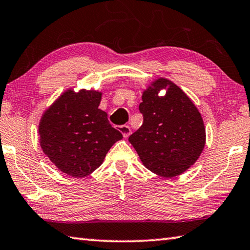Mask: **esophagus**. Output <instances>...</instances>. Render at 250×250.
<instances>
[{"mask_svg":"<svg viewBox=\"0 0 250 250\" xmlns=\"http://www.w3.org/2000/svg\"><path fill=\"white\" fill-rule=\"evenodd\" d=\"M118 130H120V132L123 134V136H124L125 138L128 137L129 135H130V133H132V129H130V127H129L128 125H122V126H120V127H118Z\"/></svg>","mask_w":250,"mask_h":250,"instance_id":"1","label":"esophagus"}]
</instances>
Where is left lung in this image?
Masks as SVG:
<instances>
[{
	"label": "left lung",
	"mask_w": 250,
	"mask_h": 250,
	"mask_svg": "<svg viewBox=\"0 0 250 250\" xmlns=\"http://www.w3.org/2000/svg\"><path fill=\"white\" fill-rule=\"evenodd\" d=\"M166 93L159 96L160 90ZM144 123L128 141L143 165L163 178L187 171L202 154L205 126L201 113L177 84L158 78L143 92Z\"/></svg>",
	"instance_id": "left-lung-1"
}]
</instances>
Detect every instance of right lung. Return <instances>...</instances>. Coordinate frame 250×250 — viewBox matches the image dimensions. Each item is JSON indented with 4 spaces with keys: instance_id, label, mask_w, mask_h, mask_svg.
Masks as SVG:
<instances>
[{
    "instance_id": "right-lung-1",
    "label": "right lung",
    "mask_w": 250,
    "mask_h": 250,
    "mask_svg": "<svg viewBox=\"0 0 250 250\" xmlns=\"http://www.w3.org/2000/svg\"><path fill=\"white\" fill-rule=\"evenodd\" d=\"M102 92L68 89L43 112L39 144L60 171L83 178L98 169L114 144L123 138L99 108Z\"/></svg>"
}]
</instances>
